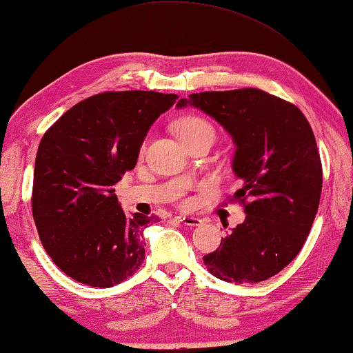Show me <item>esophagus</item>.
Masks as SVG:
<instances>
[{"label": "esophagus", "instance_id": "34e87169", "mask_svg": "<svg viewBox=\"0 0 353 353\" xmlns=\"http://www.w3.org/2000/svg\"><path fill=\"white\" fill-rule=\"evenodd\" d=\"M177 221H181L182 224L190 225V227H199L202 224V219L196 216H188V214H181V216H176Z\"/></svg>", "mask_w": 353, "mask_h": 353}]
</instances>
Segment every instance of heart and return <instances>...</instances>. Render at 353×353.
<instances>
[{
    "label": "heart",
    "mask_w": 353,
    "mask_h": 353,
    "mask_svg": "<svg viewBox=\"0 0 353 353\" xmlns=\"http://www.w3.org/2000/svg\"><path fill=\"white\" fill-rule=\"evenodd\" d=\"M207 130L213 132L212 124L207 123L205 119H202L199 117H185L177 123V134L182 140L193 139V137L199 135L202 132H207Z\"/></svg>",
    "instance_id": "1"
}]
</instances>
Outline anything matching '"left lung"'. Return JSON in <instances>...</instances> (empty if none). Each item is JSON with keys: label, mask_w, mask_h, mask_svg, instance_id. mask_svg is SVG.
Segmentation results:
<instances>
[{"label": "left lung", "mask_w": 353, "mask_h": 353, "mask_svg": "<svg viewBox=\"0 0 353 353\" xmlns=\"http://www.w3.org/2000/svg\"><path fill=\"white\" fill-rule=\"evenodd\" d=\"M196 107L224 128L235 145L232 170L241 181L234 199L246 219L204 255L207 270L230 283H259L296 259L321 199L322 166L303 113L259 90L202 92L177 109Z\"/></svg>", "instance_id": "1"}]
</instances>
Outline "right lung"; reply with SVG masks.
I'll list each match as a JSON object with an SVG mask.
<instances>
[{"mask_svg": "<svg viewBox=\"0 0 353 353\" xmlns=\"http://www.w3.org/2000/svg\"><path fill=\"white\" fill-rule=\"evenodd\" d=\"M177 94L105 92L71 107L46 130L34 166L32 216L40 241L77 282L110 288L145 259L154 216H128L113 185L135 168L155 119Z\"/></svg>", "mask_w": 353, "mask_h": 353, "instance_id": "1", "label": "right lung"}]
</instances>
